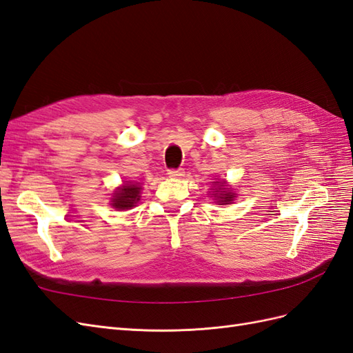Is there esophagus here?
<instances>
[{
	"label": "esophagus",
	"instance_id": "1",
	"mask_svg": "<svg viewBox=\"0 0 353 353\" xmlns=\"http://www.w3.org/2000/svg\"><path fill=\"white\" fill-rule=\"evenodd\" d=\"M168 175L170 176V178H181V176H184V169H169V172H168Z\"/></svg>",
	"mask_w": 353,
	"mask_h": 353
}]
</instances>
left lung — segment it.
<instances>
[{
    "instance_id": "1",
    "label": "left lung",
    "mask_w": 353,
    "mask_h": 353,
    "mask_svg": "<svg viewBox=\"0 0 353 353\" xmlns=\"http://www.w3.org/2000/svg\"><path fill=\"white\" fill-rule=\"evenodd\" d=\"M223 184V183H222ZM216 194H219V197H218V201L219 203H222V205H228V203H231L232 200H234V193H231L230 190H225L223 187H219L218 188V193Z\"/></svg>"
}]
</instances>
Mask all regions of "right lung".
<instances>
[{"label": "right lung", "instance_id": "right-lung-1", "mask_svg": "<svg viewBox=\"0 0 353 353\" xmlns=\"http://www.w3.org/2000/svg\"><path fill=\"white\" fill-rule=\"evenodd\" d=\"M140 200V187L135 184H125L113 196L112 206L116 209H131Z\"/></svg>", "mask_w": 353, "mask_h": 353}]
</instances>
